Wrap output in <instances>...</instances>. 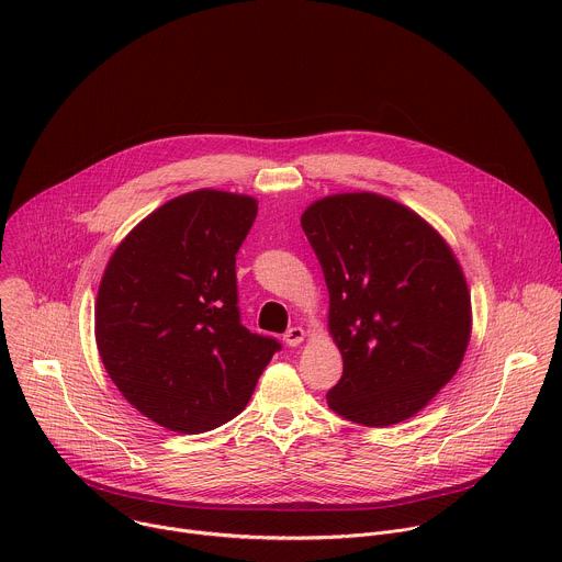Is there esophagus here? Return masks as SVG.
Here are the masks:
<instances>
[{
    "instance_id": "obj_1",
    "label": "esophagus",
    "mask_w": 562,
    "mask_h": 562,
    "mask_svg": "<svg viewBox=\"0 0 562 562\" xmlns=\"http://www.w3.org/2000/svg\"><path fill=\"white\" fill-rule=\"evenodd\" d=\"M286 347H297L304 340V329L302 327H291L284 336H282Z\"/></svg>"
}]
</instances>
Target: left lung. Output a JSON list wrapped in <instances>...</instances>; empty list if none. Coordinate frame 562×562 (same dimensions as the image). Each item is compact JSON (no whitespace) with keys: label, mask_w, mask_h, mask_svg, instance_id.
Returning <instances> with one entry per match:
<instances>
[{"label":"left lung","mask_w":562,"mask_h":562,"mask_svg":"<svg viewBox=\"0 0 562 562\" xmlns=\"http://www.w3.org/2000/svg\"><path fill=\"white\" fill-rule=\"evenodd\" d=\"M302 231L329 289L342 353L329 407L364 427L418 414L458 371L471 295L449 245L418 213L375 193L313 202Z\"/></svg>","instance_id":"1"}]
</instances>
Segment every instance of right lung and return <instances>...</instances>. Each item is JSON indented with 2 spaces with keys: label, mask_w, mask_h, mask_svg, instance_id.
I'll use <instances>...</instances> for the list:
<instances>
[{
  "label": "right lung",
  "mask_w": 562,
  "mask_h": 562,
  "mask_svg": "<svg viewBox=\"0 0 562 562\" xmlns=\"http://www.w3.org/2000/svg\"><path fill=\"white\" fill-rule=\"evenodd\" d=\"M258 202L191 191L144 217L111 256L95 340L128 403L178 434H204L247 407L280 342L239 323L235 254Z\"/></svg>",
  "instance_id": "1"
}]
</instances>
